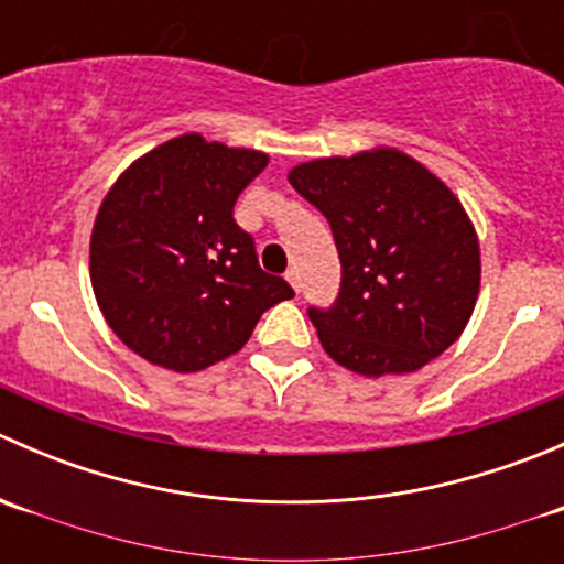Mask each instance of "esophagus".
Returning <instances> with one entry per match:
<instances>
[{"label":"esophagus","instance_id":"34e87169","mask_svg":"<svg viewBox=\"0 0 564 564\" xmlns=\"http://www.w3.org/2000/svg\"><path fill=\"white\" fill-rule=\"evenodd\" d=\"M286 281H289V286L294 289V292H300V275H297V270H289V272H286Z\"/></svg>","mask_w":564,"mask_h":564}]
</instances>
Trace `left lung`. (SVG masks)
<instances>
[{
    "label": "left lung",
    "mask_w": 564,
    "mask_h": 564,
    "mask_svg": "<svg viewBox=\"0 0 564 564\" xmlns=\"http://www.w3.org/2000/svg\"><path fill=\"white\" fill-rule=\"evenodd\" d=\"M329 220L340 294L311 308L318 340L360 377L414 373L453 346L480 294V240L456 193L395 147L289 172Z\"/></svg>",
    "instance_id": "obj_1"
}]
</instances>
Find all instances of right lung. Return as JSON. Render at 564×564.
Masks as SVG:
<instances>
[{
    "label": "right lung",
    "instance_id": "1",
    "mask_svg": "<svg viewBox=\"0 0 564 564\" xmlns=\"http://www.w3.org/2000/svg\"><path fill=\"white\" fill-rule=\"evenodd\" d=\"M270 155L202 133L135 158L100 202L89 281L106 324L152 366L196 373L248 344L256 322L294 297L267 275L235 202Z\"/></svg>",
    "mask_w": 564,
    "mask_h": 564
}]
</instances>
